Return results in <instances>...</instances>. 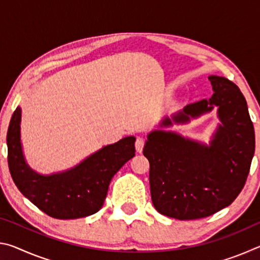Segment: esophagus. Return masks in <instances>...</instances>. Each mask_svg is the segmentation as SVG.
<instances>
[{
  "mask_svg": "<svg viewBox=\"0 0 260 260\" xmlns=\"http://www.w3.org/2000/svg\"><path fill=\"white\" fill-rule=\"evenodd\" d=\"M144 144H146V141H144L143 138H138L135 141V148H136V151L139 153H141L143 151V147Z\"/></svg>",
  "mask_w": 260,
  "mask_h": 260,
  "instance_id": "obj_1",
  "label": "esophagus"
}]
</instances>
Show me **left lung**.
<instances>
[{
	"label": "left lung",
	"mask_w": 260,
	"mask_h": 260,
	"mask_svg": "<svg viewBox=\"0 0 260 260\" xmlns=\"http://www.w3.org/2000/svg\"><path fill=\"white\" fill-rule=\"evenodd\" d=\"M213 95L188 104L160 127L186 124L218 107L220 124L210 146L162 129L148 134L143 155L150 164V191L158 212L179 220L212 215L243 189L254 153V129L240 88L210 76Z\"/></svg>",
	"instance_id": "left-lung-1"
}]
</instances>
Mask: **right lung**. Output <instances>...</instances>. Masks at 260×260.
Returning a JSON list of instances; mask_svg holds the SVG:
<instances>
[{
    "label": "right lung",
    "instance_id": "1",
    "mask_svg": "<svg viewBox=\"0 0 260 260\" xmlns=\"http://www.w3.org/2000/svg\"><path fill=\"white\" fill-rule=\"evenodd\" d=\"M21 109L12 114L7 133L8 164L20 192L43 212L56 219H77L102 208L113 175L135 156V138L109 144L64 172L42 175L25 160L20 142Z\"/></svg>",
    "mask_w": 260,
    "mask_h": 260
}]
</instances>
